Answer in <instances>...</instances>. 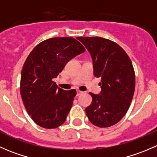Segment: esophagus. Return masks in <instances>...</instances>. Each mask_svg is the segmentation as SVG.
<instances>
[{
  "label": "esophagus",
  "mask_w": 157,
  "mask_h": 157,
  "mask_svg": "<svg viewBox=\"0 0 157 157\" xmlns=\"http://www.w3.org/2000/svg\"><path fill=\"white\" fill-rule=\"evenodd\" d=\"M83 94V92L80 91V90H77V96H80V95Z\"/></svg>",
  "instance_id": "esophagus-1"
}]
</instances>
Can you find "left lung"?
I'll return each mask as SVG.
<instances>
[{
  "instance_id": "1",
  "label": "left lung",
  "mask_w": 157,
  "mask_h": 157,
  "mask_svg": "<svg viewBox=\"0 0 157 157\" xmlns=\"http://www.w3.org/2000/svg\"><path fill=\"white\" fill-rule=\"evenodd\" d=\"M93 58L96 77H100L99 95L90 93L93 98L86 113L90 122L99 128L118 123L128 112L135 90V74L125 51L109 39L78 37Z\"/></svg>"
}]
</instances>
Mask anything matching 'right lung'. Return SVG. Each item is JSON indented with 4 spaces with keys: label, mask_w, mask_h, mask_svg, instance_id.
Returning a JSON list of instances; mask_svg holds the SVG:
<instances>
[{
    "label": "right lung",
    "mask_w": 157,
    "mask_h": 157,
    "mask_svg": "<svg viewBox=\"0 0 157 157\" xmlns=\"http://www.w3.org/2000/svg\"><path fill=\"white\" fill-rule=\"evenodd\" d=\"M85 52L72 37H55L38 44L26 58L21 72L20 94L32 119L52 129L65 121L77 95L75 90L58 87V77L71 58Z\"/></svg>",
    "instance_id": "obj_1"
}]
</instances>
